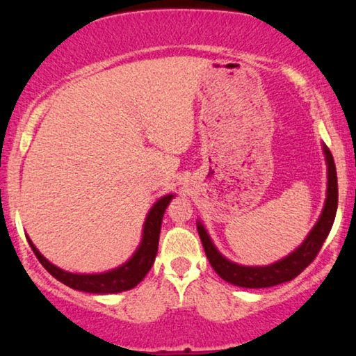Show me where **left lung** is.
<instances>
[{
    "label": "left lung",
    "instance_id": "1",
    "mask_svg": "<svg viewBox=\"0 0 356 356\" xmlns=\"http://www.w3.org/2000/svg\"><path fill=\"white\" fill-rule=\"evenodd\" d=\"M325 161H327V197H325V204L322 209V213L308 236L303 240L298 248H295L291 254L280 259L273 264L268 265H240L232 261H229L221 252L216 250L212 238H210L207 229L204 227L202 222L197 220V232H200L201 242L206 251V256L209 259L210 265L213 270L227 282L238 287H248V289H262V287H272L282 284L293 280L298 276L308 265L314 261L316 256L321 251L325 238L328 237L331 231V226L334 222L336 210H337V176H336V166L333 155H331L330 149L322 144Z\"/></svg>",
    "mask_w": 356,
    "mask_h": 356
}]
</instances>
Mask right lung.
I'll return each mask as SVG.
<instances>
[{"label": "right lung", "mask_w": 356, "mask_h": 356, "mask_svg": "<svg viewBox=\"0 0 356 356\" xmlns=\"http://www.w3.org/2000/svg\"><path fill=\"white\" fill-rule=\"evenodd\" d=\"M174 195H165L150 207L143 226V236L140 246L131 254L127 262H124L119 267L108 270L104 273H72L56 267L48 259L40 254V251L35 248L31 238H28V243L34 251L35 257L44 265L45 270L51 276H55L63 284L69 286L70 289L89 293H118L124 291H130L135 286L140 284L147 275L150 267L154 265L156 251H159V238L161 221H163L165 210L168 204L171 202Z\"/></svg>", "instance_id": "right-lung-1"}]
</instances>
